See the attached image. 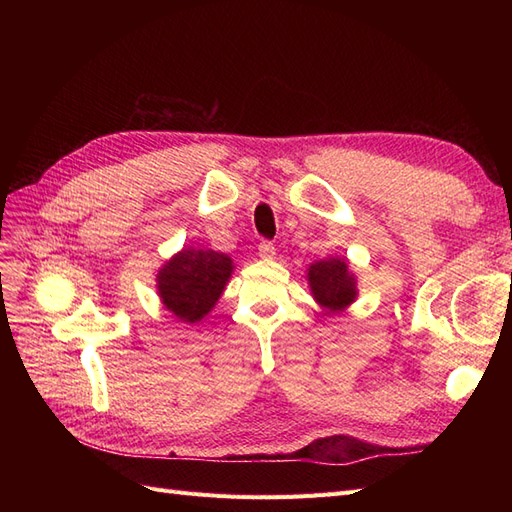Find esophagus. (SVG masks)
Returning a JSON list of instances; mask_svg holds the SVG:
<instances>
[{
    "label": "esophagus",
    "mask_w": 512,
    "mask_h": 512,
    "mask_svg": "<svg viewBox=\"0 0 512 512\" xmlns=\"http://www.w3.org/2000/svg\"><path fill=\"white\" fill-rule=\"evenodd\" d=\"M258 256H260L262 260H273V258H275V245H273L271 241H262V243L258 245Z\"/></svg>",
    "instance_id": "obj_1"
}]
</instances>
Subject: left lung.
Returning <instances> with one entry per match:
<instances>
[{"instance_id":"left-lung-1","label":"left lung","mask_w":512,"mask_h":512,"mask_svg":"<svg viewBox=\"0 0 512 512\" xmlns=\"http://www.w3.org/2000/svg\"><path fill=\"white\" fill-rule=\"evenodd\" d=\"M307 282L316 303L329 312H342L356 299V280L346 258H327L309 265Z\"/></svg>"}]
</instances>
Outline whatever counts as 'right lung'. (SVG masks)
Masks as SVG:
<instances>
[{
	"label": "right lung",
	"instance_id": "1",
	"mask_svg": "<svg viewBox=\"0 0 512 512\" xmlns=\"http://www.w3.org/2000/svg\"><path fill=\"white\" fill-rule=\"evenodd\" d=\"M232 260L213 250L183 247L158 273V294L168 312L183 322L203 320L222 297Z\"/></svg>",
	"mask_w": 512,
	"mask_h": 512
}]
</instances>
